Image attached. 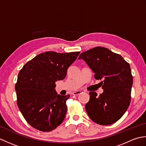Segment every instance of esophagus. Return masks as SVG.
Listing matches in <instances>:
<instances>
[{"instance_id":"esophagus-1","label":"esophagus","mask_w":146,"mask_h":146,"mask_svg":"<svg viewBox=\"0 0 146 146\" xmlns=\"http://www.w3.org/2000/svg\"><path fill=\"white\" fill-rule=\"evenodd\" d=\"M82 93H83V92H82V91H81V90H78V91L74 92L73 94L74 95H78L81 94Z\"/></svg>"}]
</instances>
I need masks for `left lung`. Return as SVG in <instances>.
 <instances>
[{"instance_id":"obj_1","label":"left lung","mask_w":146,"mask_h":146,"mask_svg":"<svg viewBox=\"0 0 146 146\" xmlns=\"http://www.w3.org/2000/svg\"><path fill=\"white\" fill-rule=\"evenodd\" d=\"M82 59L95 73L104 92L98 96L90 92L85 105L89 117L102 125L112 124L125 113L131 102L133 83L131 66L119 54L104 47H95L83 52Z\"/></svg>"}]
</instances>
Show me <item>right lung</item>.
<instances>
[{
	"label": "right lung",
	"instance_id": "1",
	"mask_svg": "<svg viewBox=\"0 0 146 146\" xmlns=\"http://www.w3.org/2000/svg\"><path fill=\"white\" fill-rule=\"evenodd\" d=\"M80 52H42L20 70L15 86L17 104L33 127L49 132L63 122L67 111L66 101L70 95L58 94L55 82L66 77L68 68Z\"/></svg>",
	"mask_w": 146,
	"mask_h": 146
}]
</instances>
